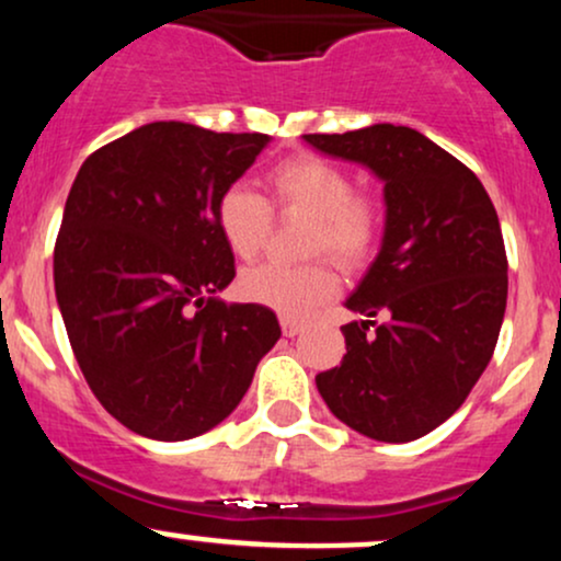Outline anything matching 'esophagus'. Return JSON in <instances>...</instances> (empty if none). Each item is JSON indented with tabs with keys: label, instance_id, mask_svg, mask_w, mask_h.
<instances>
[{
	"label": "esophagus",
	"instance_id": "1",
	"mask_svg": "<svg viewBox=\"0 0 561 561\" xmlns=\"http://www.w3.org/2000/svg\"><path fill=\"white\" fill-rule=\"evenodd\" d=\"M282 332H285L287 337H295V334L302 332V324L295 319H282Z\"/></svg>",
	"mask_w": 561,
	"mask_h": 561
}]
</instances>
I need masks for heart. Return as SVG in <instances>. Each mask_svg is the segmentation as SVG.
Returning a JSON list of instances; mask_svg holds the SVG:
<instances>
[{"mask_svg":"<svg viewBox=\"0 0 561 561\" xmlns=\"http://www.w3.org/2000/svg\"><path fill=\"white\" fill-rule=\"evenodd\" d=\"M272 199L282 214L311 218L306 253L330 255L340 266H358L371 253L379 231L375 203L353 195L351 176L321 158H293L268 176ZM224 242L240 259H253L266 242L272 208L266 197L248 184H231L216 205ZM240 295L250 302L274 308L287 319H302L337 289L324 263L282 266L255 263L240 276Z\"/></svg>","mask_w":561,"mask_h":561,"instance_id":"1","label":"heart"}]
</instances>
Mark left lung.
Returning a JSON list of instances; mask_svg holds the SVG:
<instances>
[{
    "mask_svg": "<svg viewBox=\"0 0 561 561\" xmlns=\"http://www.w3.org/2000/svg\"><path fill=\"white\" fill-rule=\"evenodd\" d=\"M302 141L369 169L385 199L379 253L345 300L364 319L343 327V364L317 388L356 433L416 440L467 401L499 343L508 287L499 216L480 179L409 126Z\"/></svg>",
    "mask_w": 561,
    "mask_h": 561,
    "instance_id": "1",
    "label": "left lung"
}]
</instances>
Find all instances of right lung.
<instances>
[{
  "label": "right lung",
  "instance_id": "right-lung-1",
  "mask_svg": "<svg viewBox=\"0 0 561 561\" xmlns=\"http://www.w3.org/2000/svg\"><path fill=\"white\" fill-rule=\"evenodd\" d=\"M268 134L156 121L83 160L55 244V295L96 401L131 433L190 440L253 382L279 321L218 298L234 279L216 205Z\"/></svg>",
  "mask_w": 561,
  "mask_h": 561
}]
</instances>
